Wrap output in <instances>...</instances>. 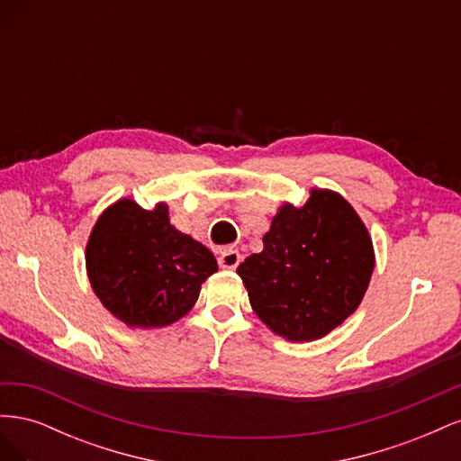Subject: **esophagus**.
<instances>
[{
    "label": "esophagus",
    "mask_w": 461,
    "mask_h": 461,
    "mask_svg": "<svg viewBox=\"0 0 461 461\" xmlns=\"http://www.w3.org/2000/svg\"><path fill=\"white\" fill-rule=\"evenodd\" d=\"M240 259H242V256L239 249H232V248L222 249V252L219 254V265L222 269H236L239 267Z\"/></svg>",
    "instance_id": "esophagus-1"
}]
</instances>
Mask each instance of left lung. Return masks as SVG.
<instances>
[{"instance_id":"1","label":"left lung","mask_w":461,"mask_h":461,"mask_svg":"<svg viewBox=\"0 0 461 461\" xmlns=\"http://www.w3.org/2000/svg\"><path fill=\"white\" fill-rule=\"evenodd\" d=\"M373 267L371 236L354 207L313 188L305 205L278 209L263 249L236 273L265 325L292 342H312L356 312Z\"/></svg>"}]
</instances>
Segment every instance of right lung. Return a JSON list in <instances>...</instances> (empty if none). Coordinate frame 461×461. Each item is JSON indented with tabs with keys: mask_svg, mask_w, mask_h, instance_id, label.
Segmentation results:
<instances>
[{
	"mask_svg": "<svg viewBox=\"0 0 461 461\" xmlns=\"http://www.w3.org/2000/svg\"><path fill=\"white\" fill-rule=\"evenodd\" d=\"M95 296L129 327H167L196 303L202 283L217 271L209 249L176 230L169 209L119 200L97 219L86 246Z\"/></svg>",
	"mask_w": 461,
	"mask_h": 461,
	"instance_id": "1",
	"label": "right lung"
}]
</instances>
